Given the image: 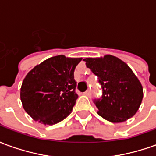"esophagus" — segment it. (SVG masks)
<instances>
[{
	"label": "esophagus",
	"mask_w": 156,
	"mask_h": 156,
	"mask_svg": "<svg viewBox=\"0 0 156 156\" xmlns=\"http://www.w3.org/2000/svg\"><path fill=\"white\" fill-rule=\"evenodd\" d=\"M83 94L86 95V96H88V97H90V96H91V92L89 91V90H87V91L85 92Z\"/></svg>",
	"instance_id": "34e87169"
}]
</instances>
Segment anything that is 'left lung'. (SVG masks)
Returning a JSON list of instances; mask_svg holds the SVG:
<instances>
[{
    "instance_id": "obj_1",
    "label": "left lung",
    "mask_w": 156,
    "mask_h": 156,
    "mask_svg": "<svg viewBox=\"0 0 156 156\" xmlns=\"http://www.w3.org/2000/svg\"><path fill=\"white\" fill-rule=\"evenodd\" d=\"M87 68L98 78L103 95L95 99L98 114L112 123L124 122L133 117L143 99V87L124 62L112 55L87 58Z\"/></svg>"
}]
</instances>
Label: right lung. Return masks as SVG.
<instances>
[{
  "mask_svg": "<svg viewBox=\"0 0 156 156\" xmlns=\"http://www.w3.org/2000/svg\"><path fill=\"white\" fill-rule=\"evenodd\" d=\"M81 60L58 55L37 65L27 74L20 97L23 108L34 120L52 125L71 114L78 97L74 70Z\"/></svg>",
  "mask_w": 156,
  "mask_h": 156,
  "instance_id": "add662e5",
  "label": "right lung"
}]
</instances>
